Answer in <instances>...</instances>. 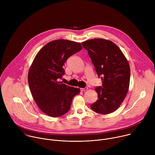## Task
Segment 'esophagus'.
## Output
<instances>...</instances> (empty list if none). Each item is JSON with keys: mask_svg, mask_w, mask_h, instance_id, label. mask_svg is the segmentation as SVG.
<instances>
[{"mask_svg": "<svg viewBox=\"0 0 155 155\" xmlns=\"http://www.w3.org/2000/svg\"><path fill=\"white\" fill-rule=\"evenodd\" d=\"M87 90V87H84V88H80V91H85L86 90Z\"/></svg>", "mask_w": 155, "mask_h": 155, "instance_id": "34e87169", "label": "esophagus"}]
</instances>
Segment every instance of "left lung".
<instances>
[{"mask_svg": "<svg viewBox=\"0 0 155 155\" xmlns=\"http://www.w3.org/2000/svg\"><path fill=\"white\" fill-rule=\"evenodd\" d=\"M87 50L102 86L95 90L98 99L91 105L100 114L112 113L119 108L127 93L130 81V67L121 50L110 40L95 38L81 43Z\"/></svg>", "mask_w": 155, "mask_h": 155, "instance_id": "1", "label": "left lung"}]
</instances>
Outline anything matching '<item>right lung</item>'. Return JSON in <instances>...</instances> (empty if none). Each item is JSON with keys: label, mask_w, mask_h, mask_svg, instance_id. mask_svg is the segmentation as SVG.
Wrapping results in <instances>:
<instances>
[{"label": "right lung", "mask_w": 155, "mask_h": 155, "mask_svg": "<svg viewBox=\"0 0 155 155\" xmlns=\"http://www.w3.org/2000/svg\"><path fill=\"white\" fill-rule=\"evenodd\" d=\"M82 49L80 43L59 39L44 46L35 56L28 73L32 96L41 111L51 117L67 113L79 88L59 81L65 72L64 63Z\"/></svg>", "instance_id": "1"}]
</instances>
